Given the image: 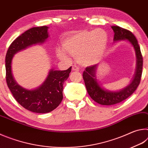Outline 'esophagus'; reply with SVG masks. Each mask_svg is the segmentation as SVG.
<instances>
[{"label":"esophagus","instance_id":"34e87169","mask_svg":"<svg viewBox=\"0 0 148 148\" xmlns=\"http://www.w3.org/2000/svg\"><path fill=\"white\" fill-rule=\"evenodd\" d=\"M72 70L73 71H79V68L76 66V65H73V66H72Z\"/></svg>","mask_w":148,"mask_h":148}]
</instances>
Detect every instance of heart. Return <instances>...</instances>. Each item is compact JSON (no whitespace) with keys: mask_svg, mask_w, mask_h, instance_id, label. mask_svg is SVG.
I'll use <instances>...</instances> for the list:
<instances>
[{"mask_svg":"<svg viewBox=\"0 0 148 148\" xmlns=\"http://www.w3.org/2000/svg\"><path fill=\"white\" fill-rule=\"evenodd\" d=\"M108 34L104 30L96 29L91 31H80L66 35L62 40L64 50L76 57L82 65L89 66L99 61L106 49ZM57 55L61 58L64 53L59 50Z\"/></svg>","mask_w":148,"mask_h":148,"instance_id":"1","label":"heart"}]
</instances>
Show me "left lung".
<instances>
[{"label": "left lung", "mask_w": 148, "mask_h": 148, "mask_svg": "<svg viewBox=\"0 0 148 148\" xmlns=\"http://www.w3.org/2000/svg\"><path fill=\"white\" fill-rule=\"evenodd\" d=\"M112 29L114 32V42L127 40L133 47L136 58V71L128 86L118 91H110L102 87L97 79L98 64L87 67L84 71L83 78L87 92L94 101L101 105L116 104L129 97L139 86L142 73L143 58L136 37L128 30L118 26H112Z\"/></svg>", "instance_id": "8db88e82"}]
</instances>
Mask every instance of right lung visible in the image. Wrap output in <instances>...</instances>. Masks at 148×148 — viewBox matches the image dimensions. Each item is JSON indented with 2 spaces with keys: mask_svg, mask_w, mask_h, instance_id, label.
<instances>
[{
  "mask_svg": "<svg viewBox=\"0 0 148 148\" xmlns=\"http://www.w3.org/2000/svg\"><path fill=\"white\" fill-rule=\"evenodd\" d=\"M49 27H33L23 32L12 42L6 56V79L8 88L15 99L25 108L35 113H48L61 103L63 95L64 82L71 72V66L66 71L50 69L41 86L34 89H27L17 83L12 72V62L14 55L32 45L42 44L49 37Z\"/></svg>",
  "mask_w": 148,
  "mask_h": 148,
  "instance_id": "right-lung-1",
  "label": "right lung"
}]
</instances>
